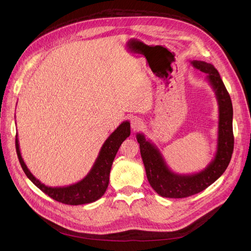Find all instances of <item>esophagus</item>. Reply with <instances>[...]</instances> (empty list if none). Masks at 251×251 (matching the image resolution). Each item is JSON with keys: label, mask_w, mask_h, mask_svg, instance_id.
<instances>
[{"label": "esophagus", "mask_w": 251, "mask_h": 251, "mask_svg": "<svg viewBox=\"0 0 251 251\" xmlns=\"http://www.w3.org/2000/svg\"><path fill=\"white\" fill-rule=\"evenodd\" d=\"M142 126H143V123H142V120H141L140 118L134 117V118L132 119V121H131V126H132V128H133L134 131L139 130V128L142 127Z\"/></svg>", "instance_id": "34e87169"}]
</instances>
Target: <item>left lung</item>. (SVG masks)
Listing matches in <instances>:
<instances>
[{
    "label": "left lung",
    "mask_w": 251,
    "mask_h": 251,
    "mask_svg": "<svg viewBox=\"0 0 251 251\" xmlns=\"http://www.w3.org/2000/svg\"><path fill=\"white\" fill-rule=\"evenodd\" d=\"M196 69L207 74V79L216 92L219 104L218 147L215 159L203 171L193 175H178L166 165L159 150L146 139L143 134L136 138L140 146V154L146 168L149 183L154 191L165 198H186L198 194L221 177L228 166L233 151L232 103L220 74L211 64L193 60Z\"/></svg>",
    "instance_id": "1"
}]
</instances>
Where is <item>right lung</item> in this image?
Wrapping results in <instances>:
<instances>
[{"label": "right lung", "instance_id": "add662e5", "mask_svg": "<svg viewBox=\"0 0 251 251\" xmlns=\"http://www.w3.org/2000/svg\"><path fill=\"white\" fill-rule=\"evenodd\" d=\"M130 123L124 121L109 136V138L104 141L100 151V155H98L94 165L87 176L77 182V183L63 187H51L45 185L30 173L21 156L18 134L16 136V149L23 171L26 174V176L31 180V182H33V184L39 187L43 193L48 195L53 200L60 203L69 205H81L95 202L96 200L101 198L102 195L107 191L114 158H115L121 143L130 136Z\"/></svg>", "mask_w": 251, "mask_h": 251}]
</instances>
